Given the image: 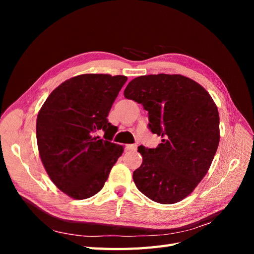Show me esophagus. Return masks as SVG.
Segmentation results:
<instances>
[{"mask_svg":"<svg viewBox=\"0 0 254 254\" xmlns=\"http://www.w3.org/2000/svg\"><path fill=\"white\" fill-rule=\"evenodd\" d=\"M136 144H128V145H126V149L127 150H136Z\"/></svg>","mask_w":254,"mask_h":254,"instance_id":"1","label":"esophagus"}]
</instances>
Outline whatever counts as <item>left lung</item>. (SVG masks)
Returning <instances> with one entry per match:
<instances>
[{
    "label": "left lung",
    "instance_id": "8db88e82",
    "mask_svg": "<svg viewBox=\"0 0 254 254\" xmlns=\"http://www.w3.org/2000/svg\"><path fill=\"white\" fill-rule=\"evenodd\" d=\"M148 111V128L162 137L157 148L139 146L141 166L133 181L151 200L173 204L195 190L212 164L219 144V114L202 86L179 74L145 75L124 91Z\"/></svg>",
    "mask_w": 254,
    "mask_h": 254
}]
</instances>
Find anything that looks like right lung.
<instances>
[{"mask_svg": "<svg viewBox=\"0 0 254 254\" xmlns=\"http://www.w3.org/2000/svg\"><path fill=\"white\" fill-rule=\"evenodd\" d=\"M126 81L123 75L75 76L59 84L38 113L37 144L43 166L68 197L82 200L97 194L124 151L110 142L115 126L107 117ZM99 129L105 140L96 135Z\"/></svg>", "mask_w": 254, "mask_h": 254, "instance_id": "1", "label": "right lung"}]
</instances>
